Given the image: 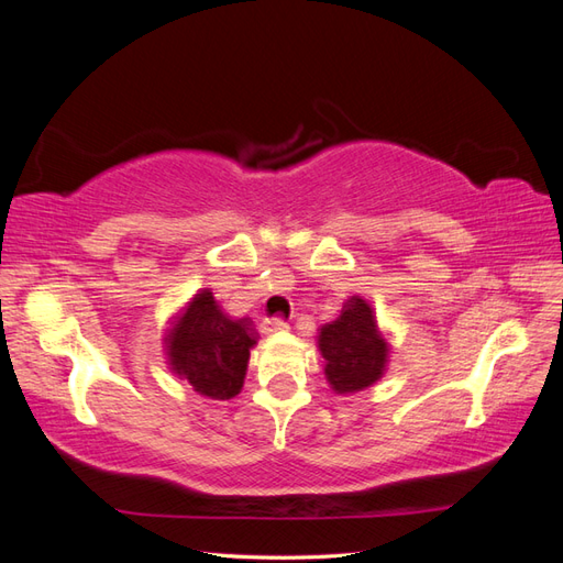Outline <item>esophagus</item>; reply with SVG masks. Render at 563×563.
I'll use <instances>...</instances> for the list:
<instances>
[{
  "label": "esophagus",
  "instance_id": "34e87169",
  "mask_svg": "<svg viewBox=\"0 0 563 563\" xmlns=\"http://www.w3.org/2000/svg\"><path fill=\"white\" fill-rule=\"evenodd\" d=\"M286 329H288V323L282 321V319H265V321L261 323V333H263V335L282 333V331H286Z\"/></svg>",
  "mask_w": 563,
  "mask_h": 563
}]
</instances>
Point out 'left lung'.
I'll use <instances>...</instances> for the list:
<instances>
[{"instance_id":"1","label":"left lung","mask_w":563,"mask_h":563,"mask_svg":"<svg viewBox=\"0 0 563 563\" xmlns=\"http://www.w3.org/2000/svg\"><path fill=\"white\" fill-rule=\"evenodd\" d=\"M317 345L329 387L343 397L376 385L391 354L376 310L362 296H352L335 321L323 323Z\"/></svg>"}]
</instances>
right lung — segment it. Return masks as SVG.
I'll list each match as a JSON object with an SVG mask.
<instances>
[{"instance_id":"obj_1","label":"right lung","mask_w":563,"mask_h":563,"mask_svg":"<svg viewBox=\"0 0 563 563\" xmlns=\"http://www.w3.org/2000/svg\"><path fill=\"white\" fill-rule=\"evenodd\" d=\"M164 356L168 371L197 395L225 401L242 391L255 331L249 319H230L211 288H201L166 321Z\"/></svg>"}]
</instances>
